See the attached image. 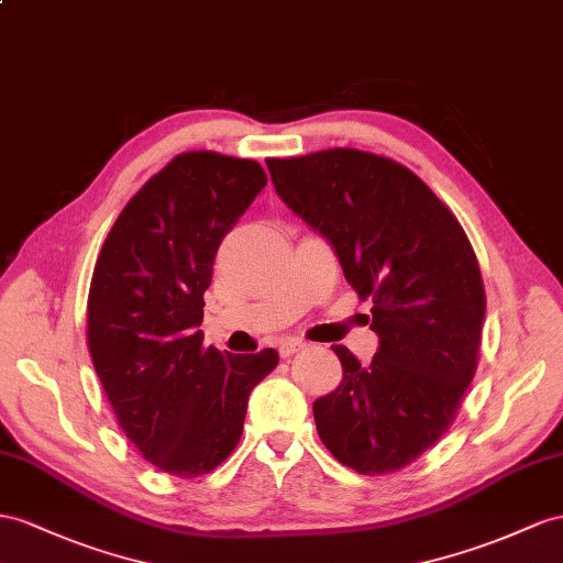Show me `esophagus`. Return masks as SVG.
Masks as SVG:
<instances>
[{"mask_svg": "<svg viewBox=\"0 0 563 563\" xmlns=\"http://www.w3.org/2000/svg\"><path fill=\"white\" fill-rule=\"evenodd\" d=\"M299 350H305V342H299V340H283L280 344H278V352H280V356L283 358H290L292 354H297Z\"/></svg>", "mask_w": 563, "mask_h": 563, "instance_id": "obj_1", "label": "esophagus"}]
</instances>
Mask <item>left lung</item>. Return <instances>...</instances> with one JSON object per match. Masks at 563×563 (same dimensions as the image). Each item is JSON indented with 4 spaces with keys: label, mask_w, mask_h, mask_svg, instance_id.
<instances>
[{
    "label": "left lung",
    "mask_w": 563,
    "mask_h": 563,
    "mask_svg": "<svg viewBox=\"0 0 563 563\" xmlns=\"http://www.w3.org/2000/svg\"><path fill=\"white\" fill-rule=\"evenodd\" d=\"M276 192L333 244L344 278L371 299V364L335 344L342 383L313 401L319 438L362 475L393 473L430 450L478 366L481 266L464 228L393 158L335 147L266 158Z\"/></svg>",
    "instance_id": "1"
}]
</instances>
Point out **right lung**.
Wrapping results in <instances>:
<instances>
[{
  "label": "right lung",
  "instance_id": "obj_1",
  "mask_svg": "<svg viewBox=\"0 0 563 563\" xmlns=\"http://www.w3.org/2000/svg\"><path fill=\"white\" fill-rule=\"evenodd\" d=\"M252 158L185 152L109 230L88 295V347L119 426L158 471L197 478L235 450L276 350L223 354L199 325L219 244L264 190Z\"/></svg>",
  "mask_w": 563,
  "mask_h": 563
}]
</instances>
